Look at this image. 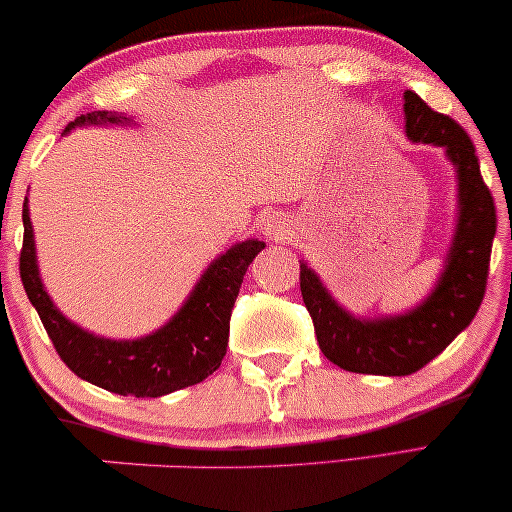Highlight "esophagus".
<instances>
[{
  "instance_id": "obj_1",
  "label": "esophagus",
  "mask_w": 512,
  "mask_h": 512,
  "mask_svg": "<svg viewBox=\"0 0 512 512\" xmlns=\"http://www.w3.org/2000/svg\"><path fill=\"white\" fill-rule=\"evenodd\" d=\"M259 230L266 234V239L271 241H282V239H289V232H292V227L285 218L280 216V213H264L262 220H259Z\"/></svg>"
}]
</instances>
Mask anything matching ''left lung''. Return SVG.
<instances>
[{
	"mask_svg": "<svg viewBox=\"0 0 512 512\" xmlns=\"http://www.w3.org/2000/svg\"><path fill=\"white\" fill-rule=\"evenodd\" d=\"M404 133L411 142L444 147L457 172V225L430 296L402 315L361 319L342 308L317 273L301 262V296L315 324L319 349L338 368L361 375L404 377L418 372L467 329L483 303L497 234V209L464 128L407 89Z\"/></svg>",
	"mask_w": 512,
	"mask_h": 512,
	"instance_id": "obj_1",
	"label": "left lung"
}]
</instances>
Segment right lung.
I'll list each match as a JSON object with an SVG mask.
<instances>
[{
  "label": "right lung",
  "mask_w": 512,
  "mask_h": 512,
  "mask_svg": "<svg viewBox=\"0 0 512 512\" xmlns=\"http://www.w3.org/2000/svg\"><path fill=\"white\" fill-rule=\"evenodd\" d=\"M89 124H131V119L105 110L87 112L71 121L64 133ZM22 225L25 239L20 250V278L59 358L89 384L135 398H160L179 388L200 384L220 368L243 276L266 246L257 239L234 243L230 250L213 259L186 303L165 326L137 340H110L66 319L45 292L38 276L27 200L22 204Z\"/></svg>",
  "instance_id": "obj_1"
}]
</instances>
